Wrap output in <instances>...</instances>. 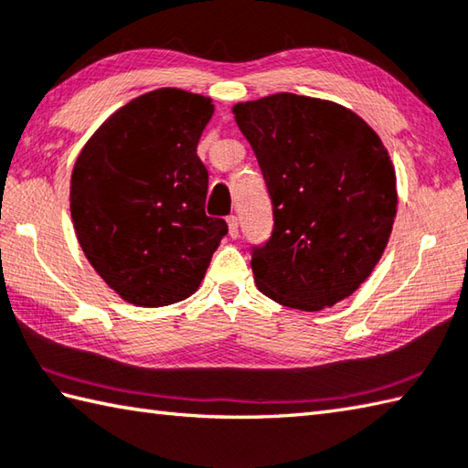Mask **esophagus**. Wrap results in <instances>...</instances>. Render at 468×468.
Wrapping results in <instances>:
<instances>
[{
    "mask_svg": "<svg viewBox=\"0 0 468 468\" xmlns=\"http://www.w3.org/2000/svg\"><path fill=\"white\" fill-rule=\"evenodd\" d=\"M228 234L230 238H238V218L236 216H228Z\"/></svg>",
    "mask_w": 468,
    "mask_h": 468,
    "instance_id": "obj_1",
    "label": "esophagus"
}]
</instances>
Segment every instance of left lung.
Wrapping results in <instances>:
<instances>
[{
    "label": "left lung",
    "instance_id": "8db88e82",
    "mask_svg": "<svg viewBox=\"0 0 468 468\" xmlns=\"http://www.w3.org/2000/svg\"><path fill=\"white\" fill-rule=\"evenodd\" d=\"M272 201V234L252 246L261 293L320 312L355 293L389 242L398 189L377 132L344 105L295 93L236 103Z\"/></svg>",
    "mask_w": 468,
    "mask_h": 468
}]
</instances>
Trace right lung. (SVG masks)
Returning a JSON list of instances; mask_svg holds the SVG:
<instances>
[{
    "instance_id": "right-lung-1",
    "label": "right lung",
    "mask_w": 468,
    "mask_h": 468,
    "mask_svg": "<svg viewBox=\"0 0 468 468\" xmlns=\"http://www.w3.org/2000/svg\"><path fill=\"white\" fill-rule=\"evenodd\" d=\"M209 97L175 87L122 105L97 128L70 175V218L97 275L128 303L163 307L196 293L226 236L206 216L197 156Z\"/></svg>"
}]
</instances>
